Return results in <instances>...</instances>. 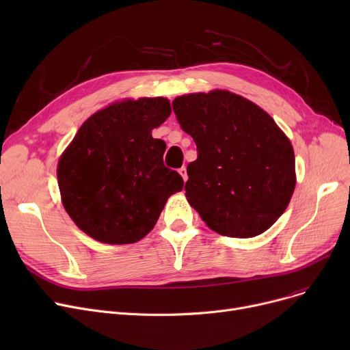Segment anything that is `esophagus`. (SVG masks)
<instances>
[{"mask_svg": "<svg viewBox=\"0 0 350 350\" xmlns=\"http://www.w3.org/2000/svg\"><path fill=\"white\" fill-rule=\"evenodd\" d=\"M178 173H180V176L183 177V180L187 181V170H186V167H181V169L178 170Z\"/></svg>", "mask_w": 350, "mask_h": 350, "instance_id": "obj_1", "label": "esophagus"}]
</instances>
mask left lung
Returning <instances> with one entry per match:
<instances>
[{
    "label": "left lung",
    "instance_id": "left-lung-1",
    "mask_svg": "<svg viewBox=\"0 0 350 350\" xmlns=\"http://www.w3.org/2000/svg\"><path fill=\"white\" fill-rule=\"evenodd\" d=\"M197 146L185 186L190 206L213 231L251 238L286 210L295 190V154L275 120L251 100L215 89L173 100Z\"/></svg>",
    "mask_w": 350,
    "mask_h": 350
}]
</instances>
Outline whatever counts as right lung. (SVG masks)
I'll list each match as a JSON object with an SVG mask.
<instances>
[{"label": "right lung", "mask_w": 350, "mask_h": 350, "mask_svg": "<svg viewBox=\"0 0 350 350\" xmlns=\"http://www.w3.org/2000/svg\"><path fill=\"white\" fill-rule=\"evenodd\" d=\"M172 113L169 99H126L98 110L79 127L58 163L69 217L105 244H133L157 223L185 181L163 163L165 143L152 131Z\"/></svg>", "instance_id": "add662e5"}]
</instances>
